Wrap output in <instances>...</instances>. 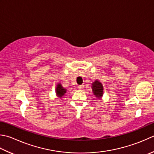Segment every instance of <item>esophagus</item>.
I'll return each instance as SVG.
<instances>
[{
  "label": "esophagus",
  "mask_w": 154,
  "mask_h": 154,
  "mask_svg": "<svg viewBox=\"0 0 154 154\" xmlns=\"http://www.w3.org/2000/svg\"><path fill=\"white\" fill-rule=\"evenodd\" d=\"M83 88H84V85H81L78 86V89H80V90L83 89Z\"/></svg>",
  "instance_id": "esophagus-1"
}]
</instances>
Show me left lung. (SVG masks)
<instances>
[{
  "mask_svg": "<svg viewBox=\"0 0 154 154\" xmlns=\"http://www.w3.org/2000/svg\"><path fill=\"white\" fill-rule=\"evenodd\" d=\"M92 90L95 97L100 99L103 96V87L102 83L99 82L98 80H95L92 83Z\"/></svg>",
  "mask_w": 154,
  "mask_h": 154,
  "instance_id": "obj_1",
  "label": "left lung"
}]
</instances>
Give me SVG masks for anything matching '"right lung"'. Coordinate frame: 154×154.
I'll list each match as a JSON object with an SVG mask.
<instances>
[{"label": "right lung", "mask_w": 154, "mask_h": 154, "mask_svg": "<svg viewBox=\"0 0 154 154\" xmlns=\"http://www.w3.org/2000/svg\"><path fill=\"white\" fill-rule=\"evenodd\" d=\"M66 92H67V89L63 88L61 85V84L60 83L57 84V87H56V94L59 97L61 98L65 94Z\"/></svg>", "instance_id": "add662e5"}]
</instances>
